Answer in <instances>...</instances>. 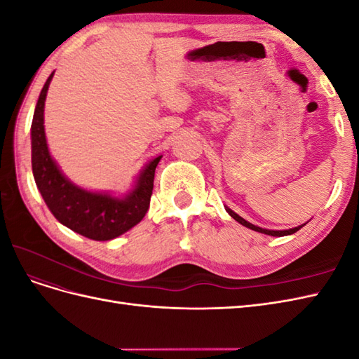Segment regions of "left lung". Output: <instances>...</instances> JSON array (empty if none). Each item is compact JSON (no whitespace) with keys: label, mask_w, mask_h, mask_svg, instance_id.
<instances>
[{"label":"left lung","mask_w":359,"mask_h":359,"mask_svg":"<svg viewBox=\"0 0 359 359\" xmlns=\"http://www.w3.org/2000/svg\"><path fill=\"white\" fill-rule=\"evenodd\" d=\"M226 211L229 212V215L232 217V219H235L238 223H241L243 226H245V227H248V229H252V231H256V232H260V233H265V235H271V236H285V235H292V233H295V232H298L301 227L304 226H298V227H293V229H289V231H268V229H262V227H257V226H255V224H252V223H248V222H245L243 217H240L238 214H235L232 210H229V208H226Z\"/></svg>","instance_id":"8db88e82"}]
</instances>
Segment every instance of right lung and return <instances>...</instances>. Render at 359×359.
Here are the masks:
<instances>
[{
    "label": "right lung",
    "instance_id": "right-lung-1",
    "mask_svg": "<svg viewBox=\"0 0 359 359\" xmlns=\"http://www.w3.org/2000/svg\"><path fill=\"white\" fill-rule=\"evenodd\" d=\"M49 76L40 93L31 124L32 173L48 208L64 226L94 241H107L132 229L144 219L154 189V173L161 157L154 158L140 175L135 190L124 199L82 190L64 178L52 160L43 126Z\"/></svg>",
    "mask_w": 359,
    "mask_h": 359
}]
</instances>
